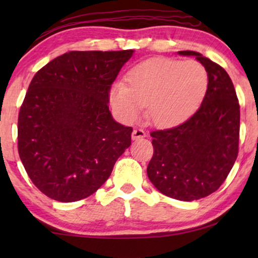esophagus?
Returning <instances> with one entry per match:
<instances>
[{
	"label": "esophagus",
	"instance_id": "1",
	"mask_svg": "<svg viewBox=\"0 0 258 258\" xmlns=\"http://www.w3.org/2000/svg\"><path fill=\"white\" fill-rule=\"evenodd\" d=\"M132 137L133 140H139V139H142V137H146V132L142 129H134V132L132 134Z\"/></svg>",
	"mask_w": 258,
	"mask_h": 258
}]
</instances>
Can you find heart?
<instances>
[{"mask_svg":"<svg viewBox=\"0 0 258 258\" xmlns=\"http://www.w3.org/2000/svg\"><path fill=\"white\" fill-rule=\"evenodd\" d=\"M126 84L111 88L109 98L116 114L135 121L144 105L158 125H171L189 117L206 94L208 76L201 63L155 57L134 66Z\"/></svg>","mask_w":258,"mask_h":258,"instance_id":"1","label":"heart"}]
</instances>
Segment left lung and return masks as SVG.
I'll return each instance as SVG.
<instances>
[{
    "label": "left lung",
    "instance_id": "8db88e82",
    "mask_svg": "<svg viewBox=\"0 0 258 258\" xmlns=\"http://www.w3.org/2000/svg\"><path fill=\"white\" fill-rule=\"evenodd\" d=\"M206 68L208 88L201 107L181 124L150 133L154 155L148 164L150 182L162 194L194 201L216 191L238 155L239 103L230 76L220 64L191 50Z\"/></svg>",
    "mask_w": 258,
    "mask_h": 258
}]
</instances>
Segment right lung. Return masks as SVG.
<instances>
[{
    "label": "right lung",
    "mask_w": 258,
    "mask_h": 258,
    "mask_svg": "<svg viewBox=\"0 0 258 258\" xmlns=\"http://www.w3.org/2000/svg\"><path fill=\"white\" fill-rule=\"evenodd\" d=\"M134 50L69 51L35 74L20 108L17 148L45 196L75 202L94 194L132 144L115 122L109 93Z\"/></svg>",
    "instance_id": "right-lung-1"
}]
</instances>
